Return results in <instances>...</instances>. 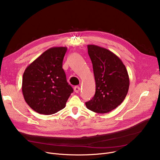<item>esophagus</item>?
<instances>
[{
  "label": "esophagus",
  "mask_w": 160,
  "mask_h": 160,
  "mask_svg": "<svg viewBox=\"0 0 160 160\" xmlns=\"http://www.w3.org/2000/svg\"><path fill=\"white\" fill-rule=\"evenodd\" d=\"M80 87H78V86H76V87H74V92H76V93H78L79 91H80Z\"/></svg>",
  "instance_id": "esophagus-1"
}]
</instances>
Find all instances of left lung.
Returning <instances> with one entry per match:
<instances>
[{
	"label": "left lung",
	"mask_w": 160,
	"mask_h": 160,
	"mask_svg": "<svg viewBox=\"0 0 160 160\" xmlns=\"http://www.w3.org/2000/svg\"><path fill=\"white\" fill-rule=\"evenodd\" d=\"M87 47L96 88L94 97L85 104L95 113H108L126 98L129 87L128 73L121 59L112 52L95 45Z\"/></svg>",
	"instance_id": "1"
}]
</instances>
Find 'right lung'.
Instances as JSON below:
<instances>
[{"instance_id": "1", "label": "right lung", "mask_w": 160, "mask_h": 160, "mask_svg": "<svg viewBox=\"0 0 160 160\" xmlns=\"http://www.w3.org/2000/svg\"><path fill=\"white\" fill-rule=\"evenodd\" d=\"M65 47H52L36 58L24 71L22 93L36 112L52 115L65 107L73 92L62 68Z\"/></svg>"}]
</instances>
